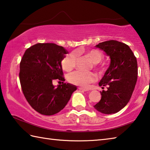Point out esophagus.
Here are the masks:
<instances>
[{
  "label": "esophagus",
  "mask_w": 150,
  "mask_h": 150,
  "mask_svg": "<svg viewBox=\"0 0 150 150\" xmlns=\"http://www.w3.org/2000/svg\"><path fill=\"white\" fill-rule=\"evenodd\" d=\"M79 90H80V91H87L88 90L86 89V88H83L82 87H79Z\"/></svg>",
  "instance_id": "esophagus-1"
}]
</instances>
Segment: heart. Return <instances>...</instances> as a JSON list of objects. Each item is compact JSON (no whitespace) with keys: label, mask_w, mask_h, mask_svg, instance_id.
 <instances>
[{"label":"heart","mask_w":150,"mask_h":150,"mask_svg":"<svg viewBox=\"0 0 150 150\" xmlns=\"http://www.w3.org/2000/svg\"><path fill=\"white\" fill-rule=\"evenodd\" d=\"M78 52L85 54L93 64L99 63L103 57L102 53L97 49L80 50L78 51ZM77 58V53L75 52L68 54L62 61V66L63 69L67 71H69L73 69L76 65ZM96 79V75L93 73L82 71L80 70L74 71L68 75V80L70 83L82 87H87L90 83L94 82Z\"/></svg>","instance_id":"1"}]
</instances>
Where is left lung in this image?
Masks as SVG:
<instances>
[{"mask_svg": "<svg viewBox=\"0 0 150 150\" xmlns=\"http://www.w3.org/2000/svg\"><path fill=\"white\" fill-rule=\"evenodd\" d=\"M104 51L110 58V64L99 83V86L107 85L103 90L101 100L94 105L103 114L115 113L122 110L131 98L138 77V64L135 56L129 46L111 40L95 46Z\"/></svg>", "mask_w": 150, "mask_h": 150, "instance_id": "left-lung-1", "label": "left lung"}]
</instances>
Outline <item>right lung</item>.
<instances>
[{
    "mask_svg": "<svg viewBox=\"0 0 150 150\" xmlns=\"http://www.w3.org/2000/svg\"><path fill=\"white\" fill-rule=\"evenodd\" d=\"M68 53L54 43H37L25 50L20 64V84L30 105L37 112L52 115L65 108L77 86L52 81H65L62 61Z\"/></svg>",
    "mask_w": 150,
    "mask_h": 150,
    "instance_id": "1",
    "label": "right lung"
}]
</instances>
